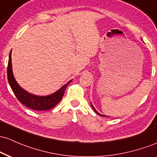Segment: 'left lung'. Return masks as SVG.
Returning a JSON list of instances; mask_svg holds the SVG:
<instances>
[{"instance_id": "8db88e82", "label": "left lung", "mask_w": 157, "mask_h": 157, "mask_svg": "<svg viewBox=\"0 0 157 157\" xmlns=\"http://www.w3.org/2000/svg\"><path fill=\"white\" fill-rule=\"evenodd\" d=\"M91 106H92V109H94V112H95V113H97V114H98V115H101V116H106V115H101V114H100V113H98V112H97V110H96L95 109H94V106H93V105H92V104H91ZM107 117H108V116H107Z\"/></svg>"}]
</instances>
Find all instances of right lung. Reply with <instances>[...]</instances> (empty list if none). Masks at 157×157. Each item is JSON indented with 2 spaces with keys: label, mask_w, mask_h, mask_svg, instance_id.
I'll use <instances>...</instances> for the list:
<instances>
[{
  "label": "right lung",
  "mask_w": 157,
  "mask_h": 157,
  "mask_svg": "<svg viewBox=\"0 0 157 157\" xmlns=\"http://www.w3.org/2000/svg\"><path fill=\"white\" fill-rule=\"evenodd\" d=\"M11 54V51H10L7 66V78L10 87L18 101L27 107L34 110H39V111L48 110L54 107L61 101L64 95L65 89L68 86V84L71 82L72 80L63 86L56 92L50 94V95L39 96L30 94L24 89H22L15 80L14 76H13V67H12Z\"/></svg>",
  "instance_id": "1"
}]
</instances>
